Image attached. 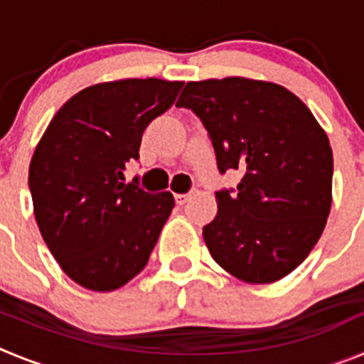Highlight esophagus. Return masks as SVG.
<instances>
[{
  "label": "esophagus",
  "instance_id": "obj_1",
  "mask_svg": "<svg viewBox=\"0 0 364 364\" xmlns=\"http://www.w3.org/2000/svg\"><path fill=\"white\" fill-rule=\"evenodd\" d=\"M189 197H191L189 193H178V195H175V200H176V204L182 205L189 200Z\"/></svg>",
  "mask_w": 364,
  "mask_h": 364
}]
</instances>
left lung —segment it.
I'll return each mask as SVG.
<instances>
[{"mask_svg":"<svg viewBox=\"0 0 364 364\" xmlns=\"http://www.w3.org/2000/svg\"><path fill=\"white\" fill-rule=\"evenodd\" d=\"M176 107L191 109L211 140L220 175L217 217L204 240L218 266L252 284L286 277L317 244L332 205L333 154L310 109L277 83L189 82Z\"/></svg>","mask_w":364,"mask_h":364,"instance_id":"8db88e82","label":"left lung"}]
</instances>
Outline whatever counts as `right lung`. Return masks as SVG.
Segmentation results:
<instances>
[{"instance_id":"right-lung-1","label":"right lung","mask_w":364,"mask_h":364,"mask_svg":"<svg viewBox=\"0 0 364 364\" xmlns=\"http://www.w3.org/2000/svg\"><path fill=\"white\" fill-rule=\"evenodd\" d=\"M182 82L120 80L87 87L54 114L28 167L34 217L63 272L87 290H117L142 272L175 208L124 171L147 125Z\"/></svg>"}]
</instances>
